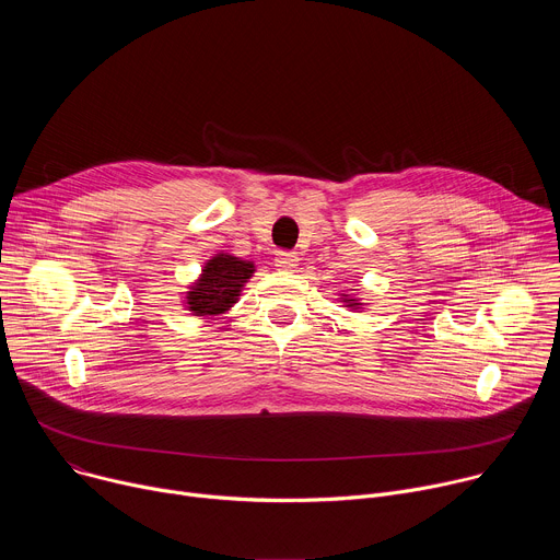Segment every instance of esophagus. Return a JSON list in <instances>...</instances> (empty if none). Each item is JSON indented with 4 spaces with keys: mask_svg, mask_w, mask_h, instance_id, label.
Returning <instances> with one entry per match:
<instances>
[{
    "mask_svg": "<svg viewBox=\"0 0 560 560\" xmlns=\"http://www.w3.org/2000/svg\"><path fill=\"white\" fill-rule=\"evenodd\" d=\"M296 264H299V255L290 253V250H279L275 257V266L279 270H292V268H296Z\"/></svg>",
    "mask_w": 560,
    "mask_h": 560,
    "instance_id": "obj_1",
    "label": "esophagus"
}]
</instances>
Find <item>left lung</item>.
<instances>
[{"mask_svg": "<svg viewBox=\"0 0 560 560\" xmlns=\"http://www.w3.org/2000/svg\"><path fill=\"white\" fill-rule=\"evenodd\" d=\"M343 296H346V303H348V307H354V310H357V307H359V305H361V303H359V301H357V299H350V296H348V294H343Z\"/></svg>", "mask_w": 560, "mask_h": 560, "instance_id": "obj_1", "label": "left lung"}]
</instances>
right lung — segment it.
Masks as SVG:
<instances>
[{
    "label": "right lung",
    "instance_id": "add662e5",
    "mask_svg": "<svg viewBox=\"0 0 560 560\" xmlns=\"http://www.w3.org/2000/svg\"><path fill=\"white\" fill-rule=\"evenodd\" d=\"M253 261L219 253L203 266L199 281L190 285V292L186 296L188 310L197 316L223 314L228 307H232V303H236L238 292H242L244 283L253 277Z\"/></svg>",
    "mask_w": 560,
    "mask_h": 560
}]
</instances>
